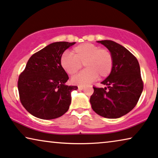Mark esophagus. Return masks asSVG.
Instances as JSON below:
<instances>
[{"mask_svg": "<svg viewBox=\"0 0 158 158\" xmlns=\"http://www.w3.org/2000/svg\"><path fill=\"white\" fill-rule=\"evenodd\" d=\"M78 89H79V90H83L84 89V86H78Z\"/></svg>", "mask_w": 158, "mask_h": 158, "instance_id": "esophagus-1", "label": "esophagus"}]
</instances>
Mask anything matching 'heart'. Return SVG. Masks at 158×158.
Listing matches in <instances>:
<instances>
[{
    "label": "heart",
    "mask_w": 158,
    "mask_h": 158,
    "mask_svg": "<svg viewBox=\"0 0 158 158\" xmlns=\"http://www.w3.org/2000/svg\"><path fill=\"white\" fill-rule=\"evenodd\" d=\"M72 54L64 53L60 59L62 69L69 75H74L82 67L86 69L72 79L73 84L79 86L88 85L96 80L106 78L110 74L113 67V56L108 48L98 45L84 43L75 46Z\"/></svg>",
    "instance_id": "b5f03b06"
}]
</instances>
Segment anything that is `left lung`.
Returning a JSON list of instances; mask_svg holds the SVG:
<instances>
[{
	"label": "left lung",
	"mask_w": 158,
	"mask_h": 158,
	"mask_svg": "<svg viewBox=\"0 0 158 158\" xmlns=\"http://www.w3.org/2000/svg\"><path fill=\"white\" fill-rule=\"evenodd\" d=\"M112 53L113 67L102 82L105 88L93 86L90 103L97 114L105 118L124 116L136 106L143 90V81L137 58L116 42L98 41Z\"/></svg>",
	"instance_id": "1"
}]
</instances>
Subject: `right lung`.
Masks as SVG:
<instances>
[{
    "label": "right lung",
    "mask_w": 158,
    "mask_h": 158,
    "mask_svg": "<svg viewBox=\"0 0 158 158\" xmlns=\"http://www.w3.org/2000/svg\"><path fill=\"white\" fill-rule=\"evenodd\" d=\"M75 44L52 43L30 57L19 75L18 89L22 105L30 114L43 119H52L67 112L71 92L77 86H67L69 77L60 64L64 51Z\"/></svg>",
    "instance_id": "obj_1"
}]
</instances>
